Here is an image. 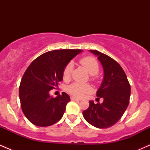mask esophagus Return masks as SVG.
Here are the masks:
<instances>
[{
	"mask_svg": "<svg viewBox=\"0 0 150 150\" xmlns=\"http://www.w3.org/2000/svg\"><path fill=\"white\" fill-rule=\"evenodd\" d=\"M70 99H71V101H80V100H79V99H76V98H75V97H70Z\"/></svg>",
	"mask_w": 150,
	"mask_h": 150,
	"instance_id": "1",
	"label": "esophagus"
}]
</instances>
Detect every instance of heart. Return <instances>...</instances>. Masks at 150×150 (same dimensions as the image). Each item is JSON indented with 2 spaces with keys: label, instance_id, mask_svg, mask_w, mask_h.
Wrapping results in <instances>:
<instances>
[{
  "label": "heart",
  "instance_id": "heart-1",
  "mask_svg": "<svg viewBox=\"0 0 150 150\" xmlns=\"http://www.w3.org/2000/svg\"><path fill=\"white\" fill-rule=\"evenodd\" d=\"M80 62L90 75H96L99 73V64L94 58L87 56V57L82 58ZM73 68V63L72 62H70L66 65L63 70V78L68 79L70 76ZM91 90H92V88L89 85H83V84L77 83V82L71 84L67 87L68 92L73 97L76 98L82 97L85 94L90 92Z\"/></svg>",
  "mask_w": 150,
  "mask_h": 150
}]
</instances>
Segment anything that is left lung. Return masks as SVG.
<instances>
[{"label":"left lung","instance_id":"obj_1","mask_svg":"<svg viewBox=\"0 0 150 150\" xmlns=\"http://www.w3.org/2000/svg\"><path fill=\"white\" fill-rule=\"evenodd\" d=\"M97 56L104 70V79L97 92L103 98L100 104L89 101V108L82 112L89 124L98 128H108L120 119L129 104L130 85L124 70L116 61L98 51L89 50Z\"/></svg>","mask_w":150,"mask_h":150}]
</instances>
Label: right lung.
I'll return each mask as SVG.
<instances>
[{"label":"right lung","instance_id":"right-lung-1","mask_svg":"<svg viewBox=\"0 0 150 150\" xmlns=\"http://www.w3.org/2000/svg\"><path fill=\"white\" fill-rule=\"evenodd\" d=\"M80 49L49 51L36 58L26 70L20 87V104L24 114L32 123L40 127L58 122L70 98L66 93L53 98L49 91L63 80V70Z\"/></svg>","mask_w":150,"mask_h":150}]
</instances>
